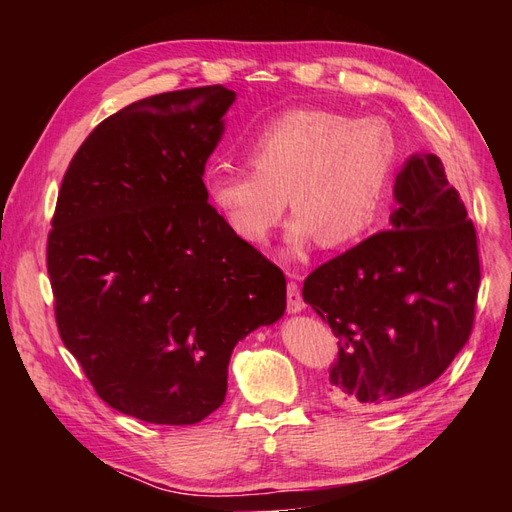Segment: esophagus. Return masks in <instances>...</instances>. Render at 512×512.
<instances>
[{"mask_svg": "<svg viewBox=\"0 0 512 512\" xmlns=\"http://www.w3.org/2000/svg\"><path fill=\"white\" fill-rule=\"evenodd\" d=\"M305 309V303H303V297L299 292V286L297 282H288V314H299Z\"/></svg>", "mask_w": 512, "mask_h": 512, "instance_id": "34e87169", "label": "esophagus"}]
</instances>
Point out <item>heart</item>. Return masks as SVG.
Returning a JSON list of instances; mask_svg holds the SVG:
<instances>
[{
	"label": "heart",
	"mask_w": 512,
	"mask_h": 512,
	"mask_svg": "<svg viewBox=\"0 0 512 512\" xmlns=\"http://www.w3.org/2000/svg\"><path fill=\"white\" fill-rule=\"evenodd\" d=\"M243 151L255 173L209 170L211 205L241 241L267 245L290 203V254L318 239L327 247L361 239L386 203L397 160L395 136L384 119H348L318 106L267 119Z\"/></svg>",
	"instance_id": "1"
}]
</instances>
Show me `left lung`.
<instances>
[{"label": "left lung", "instance_id": "8db88e82", "mask_svg": "<svg viewBox=\"0 0 512 512\" xmlns=\"http://www.w3.org/2000/svg\"><path fill=\"white\" fill-rule=\"evenodd\" d=\"M397 209L382 230L324 262L303 301L339 337L331 393L382 410L438 380L466 346L480 284L476 230L433 153L395 177Z\"/></svg>", "mask_w": 512, "mask_h": 512}]
</instances>
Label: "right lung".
<instances>
[{"instance_id": "right-lung-1", "label": "right lung", "mask_w": 512, "mask_h": 512, "mask_svg": "<svg viewBox=\"0 0 512 512\" xmlns=\"http://www.w3.org/2000/svg\"><path fill=\"white\" fill-rule=\"evenodd\" d=\"M235 98L209 85L121 108L61 181L46 245L61 342L138 421H203L224 404L235 346L284 316V273L207 203Z\"/></svg>"}]
</instances>
